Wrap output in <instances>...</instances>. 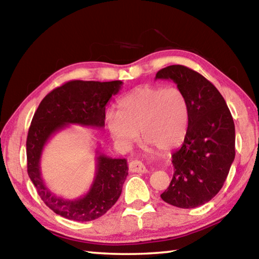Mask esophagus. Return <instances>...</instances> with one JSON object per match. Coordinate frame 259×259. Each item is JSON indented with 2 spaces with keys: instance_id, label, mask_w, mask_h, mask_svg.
Segmentation results:
<instances>
[{
  "instance_id": "esophagus-1",
  "label": "esophagus",
  "mask_w": 259,
  "mask_h": 259,
  "mask_svg": "<svg viewBox=\"0 0 259 259\" xmlns=\"http://www.w3.org/2000/svg\"><path fill=\"white\" fill-rule=\"evenodd\" d=\"M129 170L131 172H140V174H144V172L147 171L146 166L144 165L143 162L138 161V160H134V161L130 162Z\"/></svg>"
}]
</instances>
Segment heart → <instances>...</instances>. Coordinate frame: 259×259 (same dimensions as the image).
<instances>
[{"label": "heart", "instance_id": "obj_1", "mask_svg": "<svg viewBox=\"0 0 259 259\" xmlns=\"http://www.w3.org/2000/svg\"><path fill=\"white\" fill-rule=\"evenodd\" d=\"M119 112L105 115L111 137L121 146H129L138 131L147 147L172 150L183 143L190 123V105L177 87L144 85L136 88L117 102Z\"/></svg>", "mask_w": 259, "mask_h": 259}]
</instances>
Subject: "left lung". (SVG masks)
Masks as SVG:
<instances>
[{
    "label": "left lung",
    "instance_id": "obj_1",
    "mask_svg": "<svg viewBox=\"0 0 259 259\" xmlns=\"http://www.w3.org/2000/svg\"><path fill=\"white\" fill-rule=\"evenodd\" d=\"M155 78L172 80L190 105L182 147L172 153L174 176L164 202L190 209L207 203L224 185L235 157V126L225 99L211 82L183 65L160 69Z\"/></svg>",
    "mask_w": 259,
    "mask_h": 259
}]
</instances>
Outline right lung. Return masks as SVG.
<instances>
[{
    "label": "right lung",
    "instance_id": "add662e5",
    "mask_svg": "<svg viewBox=\"0 0 259 259\" xmlns=\"http://www.w3.org/2000/svg\"><path fill=\"white\" fill-rule=\"evenodd\" d=\"M121 87L122 81H69L48 94L34 114L26 142L27 172L43 202L61 217L75 222L94 221L120 198L128 176L125 159H112L97 151L96 176L90 190L74 200L59 198L49 191L41 177L40 161L48 140L68 124L103 128L106 104Z\"/></svg>",
    "mask_w": 259,
    "mask_h": 259
}]
</instances>
